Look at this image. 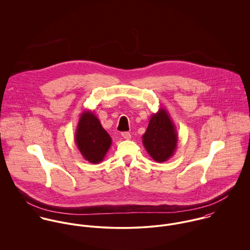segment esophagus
I'll return each mask as SVG.
<instances>
[{"mask_svg": "<svg viewBox=\"0 0 250 250\" xmlns=\"http://www.w3.org/2000/svg\"><path fill=\"white\" fill-rule=\"evenodd\" d=\"M121 137L124 139V140H130L131 139V134L129 132H123L121 134Z\"/></svg>", "mask_w": 250, "mask_h": 250, "instance_id": "34e87169", "label": "esophagus"}]
</instances>
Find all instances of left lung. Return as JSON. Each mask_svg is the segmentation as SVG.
<instances>
[{
	"label": "left lung",
	"instance_id": "8db88e82",
	"mask_svg": "<svg viewBox=\"0 0 250 250\" xmlns=\"http://www.w3.org/2000/svg\"><path fill=\"white\" fill-rule=\"evenodd\" d=\"M143 143L150 157L158 163H165L174 155L178 134L166 108L160 107L156 113L152 114L143 134Z\"/></svg>",
	"mask_w": 250,
	"mask_h": 250
}]
</instances>
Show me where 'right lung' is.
I'll use <instances>...</instances> for the list:
<instances>
[{
    "label": "right lung",
    "mask_w": 250,
    "mask_h": 250,
    "mask_svg": "<svg viewBox=\"0 0 250 250\" xmlns=\"http://www.w3.org/2000/svg\"><path fill=\"white\" fill-rule=\"evenodd\" d=\"M111 142L110 136L92 111L84 110L81 113L75 132V143L85 161L94 165L101 163Z\"/></svg>",
    "instance_id": "right-lung-1"
}]
</instances>
